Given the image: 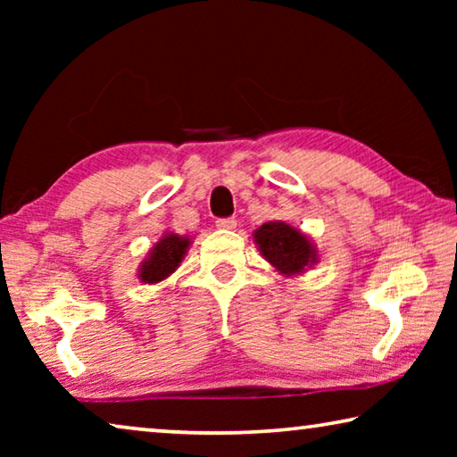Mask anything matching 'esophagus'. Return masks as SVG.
<instances>
[{
	"label": "esophagus",
	"mask_w": 457,
	"mask_h": 457,
	"mask_svg": "<svg viewBox=\"0 0 457 457\" xmlns=\"http://www.w3.org/2000/svg\"><path fill=\"white\" fill-rule=\"evenodd\" d=\"M215 226L220 229H236L237 228V220L236 218H221L215 221Z\"/></svg>",
	"instance_id": "esophagus-1"
}]
</instances>
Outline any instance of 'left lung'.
<instances>
[{
	"label": "left lung",
	"instance_id": "8db88e82",
	"mask_svg": "<svg viewBox=\"0 0 457 457\" xmlns=\"http://www.w3.org/2000/svg\"><path fill=\"white\" fill-rule=\"evenodd\" d=\"M252 236L262 256L286 278L304 274L319 262L312 239L286 221L262 223Z\"/></svg>",
	"mask_w": 457,
	"mask_h": 457
}]
</instances>
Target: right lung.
<instances>
[{
	"label": "right lung",
	"instance_id": "add662e5",
	"mask_svg": "<svg viewBox=\"0 0 457 457\" xmlns=\"http://www.w3.org/2000/svg\"><path fill=\"white\" fill-rule=\"evenodd\" d=\"M191 245L189 236H179L173 231H167L163 237L154 244L146 258L141 262L138 268V280L145 284H159L165 278L171 276L179 268L181 260L185 258Z\"/></svg>",
	"mask_w": 457,
	"mask_h": 457
}]
</instances>
